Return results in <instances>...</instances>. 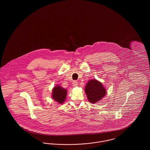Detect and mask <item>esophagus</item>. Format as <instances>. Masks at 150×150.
<instances>
[{"instance_id": "34e87169", "label": "esophagus", "mask_w": 150, "mask_h": 150, "mask_svg": "<svg viewBox=\"0 0 150 150\" xmlns=\"http://www.w3.org/2000/svg\"><path fill=\"white\" fill-rule=\"evenodd\" d=\"M78 86V82L76 80L74 81L73 83H72V86Z\"/></svg>"}]
</instances>
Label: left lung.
Returning <instances> with one entry per match:
<instances>
[{
  "label": "left lung",
  "instance_id": "obj_1",
  "mask_svg": "<svg viewBox=\"0 0 150 150\" xmlns=\"http://www.w3.org/2000/svg\"><path fill=\"white\" fill-rule=\"evenodd\" d=\"M88 100L91 103H96L101 100L106 94V91L103 85L96 79L89 80L85 88Z\"/></svg>",
  "mask_w": 150,
  "mask_h": 150
}]
</instances>
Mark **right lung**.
<instances>
[{"label":"right lung","mask_w":150,"mask_h":150,"mask_svg":"<svg viewBox=\"0 0 150 150\" xmlns=\"http://www.w3.org/2000/svg\"><path fill=\"white\" fill-rule=\"evenodd\" d=\"M67 91L63 89L61 86H56L53 89L52 97L53 99L57 101L59 103H62L66 99Z\"/></svg>","instance_id":"obj_1"}]
</instances>
